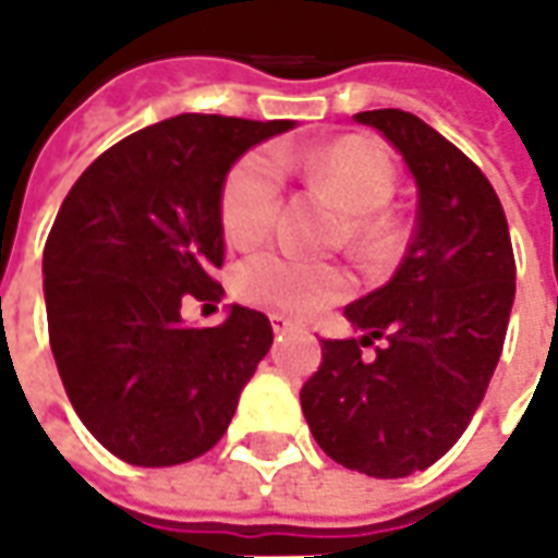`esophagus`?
<instances>
[{
	"label": "esophagus",
	"instance_id": "34e87169",
	"mask_svg": "<svg viewBox=\"0 0 558 558\" xmlns=\"http://www.w3.org/2000/svg\"><path fill=\"white\" fill-rule=\"evenodd\" d=\"M271 328H275V335H283V331H292V328H302L299 319H292V316H283V314H271Z\"/></svg>",
	"mask_w": 558,
	"mask_h": 558
}]
</instances>
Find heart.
Listing matches in <instances>:
<instances>
[{
  "instance_id": "b5f03b06",
  "label": "heart",
  "mask_w": 558,
  "mask_h": 558,
  "mask_svg": "<svg viewBox=\"0 0 558 558\" xmlns=\"http://www.w3.org/2000/svg\"><path fill=\"white\" fill-rule=\"evenodd\" d=\"M280 151H251L227 175L220 194V220L232 244L247 247L266 239L275 223L283 187ZM307 172L328 187L340 206L350 211V235L359 244H379L388 239L383 208L395 194V170L383 148L362 137H343L307 155ZM232 290L242 302L280 314H314L328 302H338L350 290V278L335 266L311 263L280 251H259L247 256L232 275Z\"/></svg>"
}]
</instances>
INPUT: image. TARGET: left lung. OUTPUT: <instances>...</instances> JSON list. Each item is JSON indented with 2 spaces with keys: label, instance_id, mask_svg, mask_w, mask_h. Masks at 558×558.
<instances>
[{
  "label": "left lung",
  "instance_id": "obj_1",
  "mask_svg": "<svg viewBox=\"0 0 558 558\" xmlns=\"http://www.w3.org/2000/svg\"><path fill=\"white\" fill-rule=\"evenodd\" d=\"M395 146L415 182V230L395 275L343 307L362 338L323 340L302 388L316 445L374 478L427 469L466 430L502 355L514 251L487 175L403 110L352 116ZM383 337L374 360L361 347Z\"/></svg>",
  "mask_w": 558,
  "mask_h": 558
}]
</instances>
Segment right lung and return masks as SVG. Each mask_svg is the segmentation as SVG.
I'll list each match as a JSON object with an SVG mask.
<instances>
[{"instance_id":"right-lung-1","label":"right lung","mask_w":558,"mask_h":558,"mask_svg":"<svg viewBox=\"0 0 558 558\" xmlns=\"http://www.w3.org/2000/svg\"><path fill=\"white\" fill-rule=\"evenodd\" d=\"M182 113L107 148L68 191L44 247L50 350L71 407L134 466L206 454L271 350L266 314L230 304L220 326L182 319L220 302V194L247 148L292 131Z\"/></svg>"}]
</instances>
